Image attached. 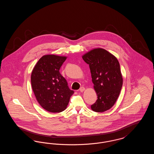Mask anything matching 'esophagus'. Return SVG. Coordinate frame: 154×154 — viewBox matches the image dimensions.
I'll use <instances>...</instances> for the list:
<instances>
[{
    "mask_svg": "<svg viewBox=\"0 0 154 154\" xmlns=\"http://www.w3.org/2000/svg\"><path fill=\"white\" fill-rule=\"evenodd\" d=\"M84 90H85V88L83 87H81L80 88V91H81V92H83Z\"/></svg>",
    "mask_w": 154,
    "mask_h": 154,
    "instance_id": "34e87169",
    "label": "esophagus"
}]
</instances>
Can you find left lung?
Here are the masks:
<instances>
[{
	"instance_id": "8db88e82",
	"label": "left lung",
	"mask_w": 154,
	"mask_h": 154,
	"mask_svg": "<svg viewBox=\"0 0 154 154\" xmlns=\"http://www.w3.org/2000/svg\"><path fill=\"white\" fill-rule=\"evenodd\" d=\"M89 65L97 96L91 109L102 112L111 109L117 100L123 79L117 59L103 48H95L82 56Z\"/></svg>"
}]
</instances>
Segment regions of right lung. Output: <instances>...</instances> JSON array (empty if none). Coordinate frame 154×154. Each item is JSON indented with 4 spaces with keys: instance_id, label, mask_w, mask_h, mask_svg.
Segmentation results:
<instances>
[{
    "instance_id": "obj_1",
    "label": "right lung",
    "mask_w": 154,
    "mask_h": 154,
    "mask_svg": "<svg viewBox=\"0 0 154 154\" xmlns=\"http://www.w3.org/2000/svg\"><path fill=\"white\" fill-rule=\"evenodd\" d=\"M66 59V57L44 55L38 60L32 72L31 84L37 100L49 112L64 111L74 94L59 72Z\"/></svg>"
}]
</instances>
